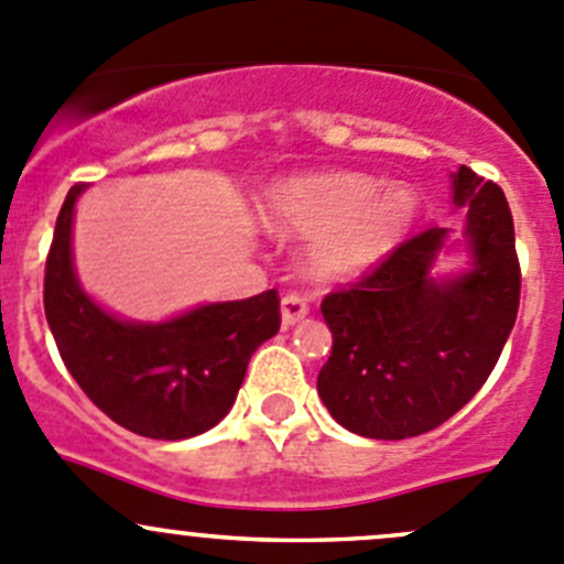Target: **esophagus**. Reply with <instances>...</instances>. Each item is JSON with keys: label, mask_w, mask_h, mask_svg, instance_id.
Returning a JSON list of instances; mask_svg holds the SVG:
<instances>
[{"label": "esophagus", "mask_w": 564, "mask_h": 564, "mask_svg": "<svg viewBox=\"0 0 564 564\" xmlns=\"http://www.w3.org/2000/svg\"><path fill=\"white\" fill-rule=\"evenodd\" d=\"M306 312H310V304H306L304 295H299V293L282 295V326L284 328H290V326H295L299 321H304Z\"/></svg>", "instance_id": "1"}]
</instances>
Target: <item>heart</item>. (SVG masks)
Segmentation results:
<instances>
[{
    "label": "heart",
    "mask_w": 564,
    "mask_h": 564,
    "mask_svg": "<svg viewBox=\"0 0 564 564\" xmlns=\"http://www.w3.org/2000/svg\"><path fill=\"white\" fill-rule=\"evenodd\" d=\"M260 219L282 236H312L306 260L317 280H348L387 258L416 216L409 188L359 172L301 175L265 188Z\"/></svg>",
    "instance_id": "heart-1"
}]
</instances>
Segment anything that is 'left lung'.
<instances>
[{
	"label": "left lung",
	"instance_id": "8db88e82",
	"mask_svg": "<svg viewBox=\"0 0 564 564\" xmlns=\"http://www.w3.org/2000/svg\"><path fill=\"white\" fill-rule=\"evenodd\" d=\"M453 199L469 208L471 271L433 280L447 230L431 227L321 301L332 356L317 392L350 433L398 442L444 425L488 381L516 326L521 265L505 192L460 166Z\"/></svg>",
	"mask_w": 564,
	"mask_h": 564
}]
</instances>
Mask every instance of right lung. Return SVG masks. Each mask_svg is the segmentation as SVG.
<instances>
[{"mask_svg":"<svg viewBox=\"0 0 564 564\" xmlns=\"http://www.w3.org/2000/svg\"><path fill=\"white\" fill-rule=\"evenodd\" d=\"M82 183L65 197L46 258L43 306L82 392L126 431L177 442L210 431L236 403L258 345L280 332V293L205 304L166 323H126L87 299L70 260Z\"/></svg>","mask_w":564,"mask_h":564,"instance_id":"obj_1","label":"right lung"}]
</instances>
